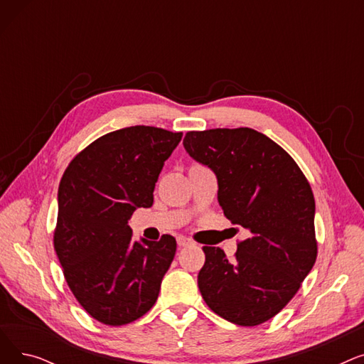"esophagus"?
<instances>
[{"label":"esophagus","mask_w":364,"mask_h":364,"mask_svg":"<svg viewBox=\"0 0 364 364\" xmlns=\"http://www.w3.org/2000/svg\"><path fill=\"white\" fill-rule=\"evenodd\" d=\"M190 243H192V242H190L188 239H186V237H183V236H180V237H177V245L180 246V247H184V246H188Z\"/></svg>","instance_id":"obj_1"}]
</instances>
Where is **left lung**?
<instances>
[{
	"label": "left lung",
	"mask_w": 364,
	"mask_h": 364,
	"mask_svg": "<svg viewBox=\"0 0 364 364\" xmlns=\"http://www.w3.org/2000/svg\"><path fill=\"white\" fill-rule=\"evenodd\" d=\"M183 144L215 172L224 215L250 233L233 261L202 247V298L220 317L257 326L284 309L316 262L310 183L288 151L252 128L188 131Z\"/></svg>",
	"instance_id": "left-lung-1"
}]
</instances>
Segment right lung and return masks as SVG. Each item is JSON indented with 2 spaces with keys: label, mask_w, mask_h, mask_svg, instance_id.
<instances>
[{
  "label": "right lung",
  "mask_w": 364,
  "mask_h": 364,
  "mask_svg": "<svg viewBox=\"0 0 364 364\" xmlns=\"http://www.w3.org/2000/svg\"><path fill=\"white\" fill-rule=\"evenodd\" d=\"M183 132L136 125L105 134L76 155L59 184L54 251L81 307L122 326L155 305L177 242H132L128 220L150 208L164 162Z\"/></svg>",
  "instance_id": "obj_1"
}]
</instances>
